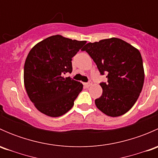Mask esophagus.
<instances>
[{"instance_id": "esophagus-1", "label": "esophagus", "mask_w": 158, "mask_h": 158, "mask_svg": "<svg viewBox=\"0 0 158 158\" xmlns=\"http://www.w3.org/2000/svg\"><path fill=\"white\" fill-rule=\"evenodd\" d=\"M92 85V81H89V82H87V83H85V85L87 87V88H88V87H89V86H91Z\"/></svg>"}]
</instances>
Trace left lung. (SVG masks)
<instances>
[{
    "label": "left lung",
    "instance_id": "1",
    "mask_svg": "<svg viewBox=\"0 0 158 158\" xmlns=\"http://www.w3.org/2000/svg\"><path fill=\"white\" fill-rule=\"evenodd\" d=\"M82 50L88 52L100 74H107V82L100 83L102 95L95 100L96 107L111 117L125 114L136 102L144 85L139 50L114 37L89 43Z\"/></svg>",
    "mask_w": 158,
    "mask_h": 158
}]
</instances>
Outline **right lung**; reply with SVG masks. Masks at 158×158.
I'll list each match as a JSON object with an SVG mask.
<instances>
[{"label": "right lung", "mask_w": 158, "mask_h": 158, "mask_svg": "<svg viewBox=\"0 0 158 158\" xmlns=\"http://www.w3.org/2000/svg\"><path fill=\"white\" fill-rule=\"evenodd\" d=\"M85 43L55 35L38 43L30 51L23 80L30 101L40 112L59 117L72 109L83 85L63 76L72 73V58Z\"/></svg>", "instance_id": "add662e5"}]
</instances>
